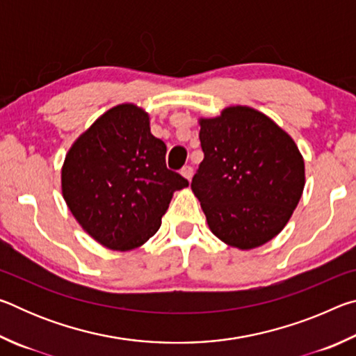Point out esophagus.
<instances>
[{
  "label": "esophagus",
  "mask_w": 356,
  "mask_h": 356,
  "mask_svg": "<svg viewBox=\"0 0 356 356\" xmlns=\"http://www.w3.org/2000/svg\"><path fill=\"white\" fill-rule=\"evenodd\" d=\"M180 174H182L185 179L191 180V177H193V168L190 165H186V166L182 168V170H180Z\"/></svg>",
  "instance_id": "obj_1"
}]
</instances>
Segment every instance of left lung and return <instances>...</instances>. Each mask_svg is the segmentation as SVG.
Masks as SVG:
<instances>
[{
  "label": "left lung",
  "mask_w": 356,
  "mask_h": 356,
  "mask_svg": "<svg viewBox=\"0 0 356 356\" xmlns=\"http://www.w3.org/2000/svg\"><path fill=\"white\" fill-rule=\"evenodd\" d=\"M204 160L191 180L207 225L221 242L257 248L287 225L305 188L297 144L250 106L200 120Z\"/></svg>",
  "instance_id": "8db88e82"
}]
</instances>
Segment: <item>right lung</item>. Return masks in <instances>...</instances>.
Masks as SVG:
<instances>
[{
	"instance_id": "1",
	"label": "right lung",
	"mask_w": 356,
	"mask_h": 356,
	"mask_svg": "<svg viewBox=\"0 0 356 356\" xmlns=\"http://www.w3.org/2000/svg\"><path fill=\"white\" fill-rule=\"evenodd\" d=\"M166 144L134 104L108 110L65 155L64 201L80 226L110 250L138 248L159 231L172 193L188 180L166 168Z\"/></svg>"
}]
</instances>
